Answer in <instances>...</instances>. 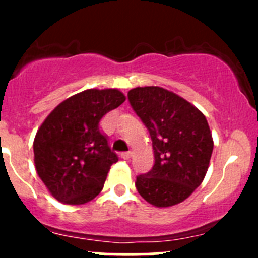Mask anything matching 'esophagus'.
<instances>
[{
    "instance_id": "1",
    "label": "esophagus",
    "mask_w": 258,
    "mask_h": 258,
    "mask_svg": "<svg viewBox=\"0 0 258 258\" xmlns=\"http://www.w3.org/2000/svg\"><path fill=\"white\" fill-rule=\"evenodd\" d=\"M131 157V152H122L121 153V158H123V160H128V158Z\"/></svg>"
}]
</instances>
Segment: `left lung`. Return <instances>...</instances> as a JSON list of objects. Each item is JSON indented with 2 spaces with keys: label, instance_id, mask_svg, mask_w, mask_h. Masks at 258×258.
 <instances>
[{
  "label": "left lung",
  "instance_id": "8db88e82",
  "mask_svg": "<svg viewBox=\"0 0 258 258\" xmlns=\"http://www.w3.org/2000/svg\"><path fill=\"white\" fill-rule=\"evenodd\" d=\"M128 101L152 140L155 165L137 176L136 188L156 207H171L191 196L209 170L212 134L205 114L158 86L128 91Z\"/></svg>",
  "mask_w": 258,
  "mask_h": 258
}]
</instances>
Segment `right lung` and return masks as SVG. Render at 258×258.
<instances>
[{
	"mask_svg": "<svg viewBox=\"0 0 258 258\" xmlns=\"http://www.w3.org/2000/svg\"><path fill=\"white\" fill-rule=\"evenodd\" d=\"M124 100L116 88H91L64 100L46 117L33 141L35 166L57 201L83 205L102 191L118 157L101 132L100 121Z\"/></svg>",
	"mask_w": 258,
	"mask_h": 258,
	"instance_id": "add662e5",
	"label": "right lung"
}]
</instances>
